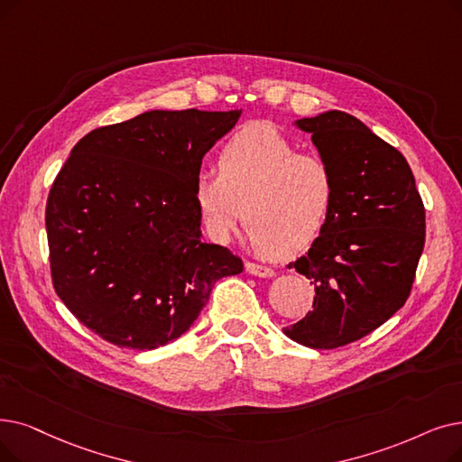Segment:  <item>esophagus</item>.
I'll return each instance as SVG.
<instances>
[{
    "mask_svg": "<svg viewBox=\"0 0 462 462\" xmlns=\"http://www.w3.org/2000/svg\"><path fill=\"white\" fill-rule=\"evenodd\" d=\"M245 272L256 277H273L275 272L270 266L264 264H256V263H245Z\"/></svg>",
    "mask_w": 462,
    "mask_h": 462,
    "instance_id": "1",
    "label": "esophagus"
}]
</instances>
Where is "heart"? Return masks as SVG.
Returning a JSON list of instances; mask_svg holds the SVG:
<instances>
[{
  "mask_svg": "<svg viewBox=\"0 0 462 462\" xmlns=\"http://www.w3.org/2000/svg\"><path fill=\"white\" fill-rule=\"evenodd\" d=\"M217 164L218 173L198 175L194 183L196 208L217 239L245 220L258 249L287 258L323 234L336 204L334 170L325 158L300 152L277 126H244Z\"/></svg>",
  "mask_w": 462,
  "mask_h": 462,
  "instance_id": "b5f03b06",
  "label": "heart"
}]
</instances>
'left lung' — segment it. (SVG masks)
Wrapping results in <instances>:
<instances>
[{
	"label": "left lung",
	"mask_w": 462,
	"mask_h": 462,
	"mask_svg": "<svg viewBox=\"0 0 462 462\" xmlns=\"http://www.w3.org/2000/svg\"><path fill=\"white\" fill-rule=\"evenodd\" d=\"M336 175V204L291 266L315 287L313 310L283 332L311 349L365 337L406 304L425 247V206L402 152L349 113L300 118Z\"/></svg>",
	"instance_id": "8db88e82"
}]
</instances>
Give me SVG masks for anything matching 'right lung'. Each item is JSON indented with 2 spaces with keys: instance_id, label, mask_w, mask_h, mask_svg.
I'll list each match as a JSON object with an SVG mask.
<instances>
[{
  "instance_id": "obj_1",
  "label": "right lung",
  "mask_w": 462,
  "mask_h": 462,
  "mask_svg": "<svg viewBox=\"0 0 462 462\" xmlns=\"http://www.w3.org/2000/svg\"><path fill=\"white\" fill-rule=\"evenodd\" d=\"M242 111H147L71 149L47 199L52 285L106 342L156 349L183 336L242 258L202 242L194 183Z\"/></svg>"
}]
</instances>
